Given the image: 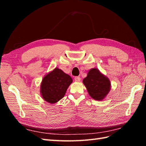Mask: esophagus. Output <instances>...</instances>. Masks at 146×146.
<instances>
[{"instance_id": "34e87169", "label": "esophagus", "mask_w": 146, "mask_h": 146, "mask_svg": "<svg viewBox=\"0 0 146 146\" xmlns=\"http://www.w3.org/2000/svg\"><path fill=\"white\" fill-rule=\"evenodd\" d=\"M80 80H81V78H80V77H78V76L75 77V81L76 82H80Z\"/></svg>"}]
</instances>
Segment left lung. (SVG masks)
Instances as JSON below:
<instances>
[{"mask_svg":"<svg viewBox=\"0 0 146 146\" xmlns=\"http://www.w3.org/2000/svg\"><path fill=\"white\" fill-rule=\"evenodd\" d=\"M83 83L90 96L95 100H103L111 89L110 80L96 68L88 71L87 76L83 80Z\"/></svg>","mask_w":146,"mask_h":146,"instance_id":"left-lung-1","label":"left lung"}]
</instances>
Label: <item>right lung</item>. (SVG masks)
Returning a JSON list of instances; mask_svg holds the SVG:
<instances>
[{"label":"right lung","mask_w":146,"mask_h":146,"mask_svg":"<svg viewBox=\"0 0 146 146\" xmlns=\"http://www.w3.org/2000/svg\"><path fill=\"white\" fill-rule=\"evenodd\" d=\"M72 82L70 75L58 68H55L43 77L40 86L42 99L48 103L56 104L63 98Z\"/></svg>","instance_id":"obj_1"}]
</instances>
